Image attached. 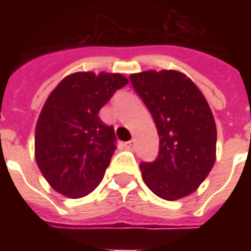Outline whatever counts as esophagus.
Segmentation results:
<instances>
[{
  "label": "esophagus",
  "mask_w": 251,
  "mask_h": 251,
  "mask_svg": "<svg viewBox=\"0 0 251 251\" xmlns=\"http://www.w3.org/2000/svg\"><path fill=\"white\" fill-rule=\"evenodd\" d=\"M134 145H136V141H134V140H130V141L125 142L126 149H133V148H134Z\"/></svg>",
  "instance_id": "obj_1"
}]
</instances>
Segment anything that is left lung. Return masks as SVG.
Segmentation results:
<instances>
[{"label":"left lung","mask_w":251,"mask_h":251,"mask_svg":"<svg viewBox=\"0 0 251 251\" xmlns=\"http://www.w3.org/2000/svg\"><path fill=\"white\" fill-rule=\"evenodd\" d=\"M130 82L151 111L160 137L156 160L140 164L144 183L161 199L188 196L215 163L216 127L210 106L181 72L133 74Z\"/></svg>","instance_id":"left-lung-1"}]
</instances>
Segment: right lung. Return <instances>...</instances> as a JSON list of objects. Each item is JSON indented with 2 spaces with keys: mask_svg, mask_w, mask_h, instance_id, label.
<instances>
[{
  "mask_svg": "<svg viewBox=\"0 0 251 251\" xmlns=\"http://www.w3.org/2000/svg\"><path fill=\"white\" fill-rule=\"evenodd\" d=\"M127 84L121 74L76 72L50 94L37 121L36 161L59 194L77 199L97 188L117 148L99 110Z\"/></svg>",
  "mask_w": 251,
  "mask_h": 251,
  "instance_id": "obj_1",
  "label": "right lung"
}]
</instances>
